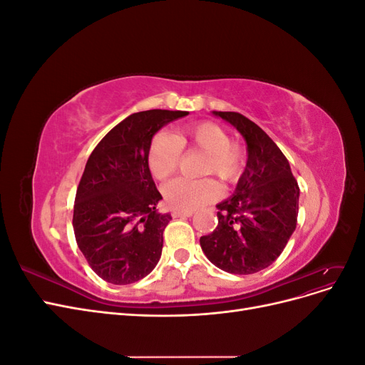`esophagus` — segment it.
I'll use <instances>...</instances> for the list:
<instances>
[{
	"label": "esophagus",
	"instance_id": "obj_1",
	"mask_svg": "<svg viewBox=\"0 0 365 365\" xmlns=\"http://www.w3.org/2000/svg\"><path fill=\"white\" fill-rule=\"evenodd\" d=\"M172 216L173 217H190V216H193V212H181V210H173Z\"/></svg>",
	"mask_w": 365,
	"mask_h": 365
}]
</instances>
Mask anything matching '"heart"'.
<instances>
[{
  "instance_id": "1",
  "label": "heart",
  "mask_w": 365,
  "mask_h": 365,
  "mask_svg": "<svg viewBox=\"0 0 365 365\" xmlns=\"http://www.w3.org/2000/svg\"><path fill=\"white\" fill-rule=\"evenodd\" d=\"M189 146L204 150L202 173H215L225 182H236L245 168L244 150L230 141L228 132L212 121H204L178 130L173 135L158 132L152 138L148 152V165L158 181L168 180L178 168L181 148ZM164 200L173 210L193 212L208 202L216 201L222 189L213 178H178L164 187Z\"/></svg>"
}]
</instances>
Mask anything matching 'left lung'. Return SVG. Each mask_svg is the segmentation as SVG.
Here are the masks:
<instances>
[{"label": "left lung", "instance_id": "1", "mask_svg": "<svg viewBox=\"0 0 365 365\" xmlns=\"http://www.w3.org/2000/svg\"><path fill=\"white\" fill-rule=\"evenodd\" d=\"M244 137L247 164L235 193L216 204L217 227L200 239L207 259L231 274H254L274 263L297 227L300 189L289 161L254 121L212 111Z\"/></svg>", "mask_w": 365, "mask_h": 365}]
</instances>
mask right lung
<instances>
[{
  "label": "right lung",
  "instance_id": "obj_1",
  "mask_svg": "<svg viewBox=\"0 0 365 365\" xmlns=\"http://www.w3.org/2000/svg\"><path fill=\"white\" fill-rule=\"evenodd\" d=\"M187 114L168 109L132 114L108 132L86 161L73 228L85 259L108 283H134L157 267L172 216L157 210L163 196L152 180L148 152L163 126Z\"/></svg>",
  "mask_w": 365,
  "mask_h": 365
}]
</instances>
